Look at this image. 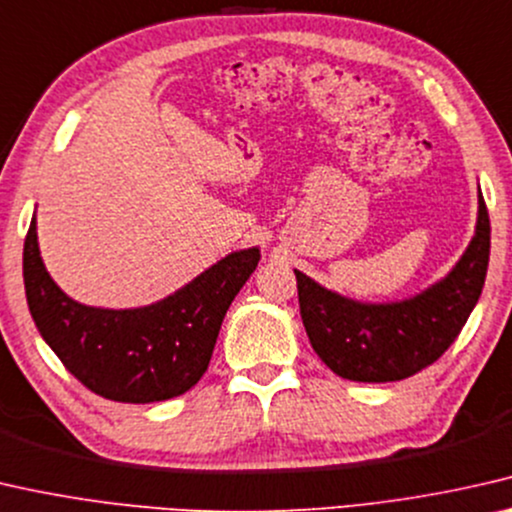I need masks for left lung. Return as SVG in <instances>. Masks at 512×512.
<instances>
[{"instance_id":"left-lung-1","label":"left lung","mask_w":512,"mask_h":512,"mask_svg":"<svg viewBox=\"0 0 512 512\" xmlns=\"http://www.w3.org/2000/svg\"><path fill=\"white\" fill-rule=\"evenodd\" d=\"M490 262V216L478 193L469 248L444 280L414 299L358 303L296 273L301 319L310 345L335 375L365 384L400 381L453 345L483 292Z\"/></svg>"}]
</instances>
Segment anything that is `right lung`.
<instances>
[{"mask_svg":"<svg viewBox=\"0 0 512 512\" xmlns=\"http://www.w3.org/2000/svg\"><path fill=\"white\" fill-rule=\"evenodd\" d=\"M259 257V248L227 255L144 308H91L68 299L45 271L32 218L22 276L36 329L64 368L105 400L147 404L177 398L202 379L225 312Z\"/></svg>","mask_w":512,"mask_h":512,"instance_id":"add662e5","label":"right lung"}]
</instances>
